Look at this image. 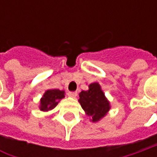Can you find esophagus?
<instances>
[{
    "label": "esophagus",
    "instance_id": "34e87169",
    "mask_svg": "<svg viewBox=\"0 0 157 157\" xmlns=\"http://www.w3.org/2000/svg\"><path fill=\"white\" fill-rule=\"evenodd\" d=\"M68 96L71 97V98H76L77 93H76V92H69V93H68Z\"/></svg>",
    "mask_w": 157,
    "mask_h": 157
}]
</instances>
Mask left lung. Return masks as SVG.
Masks as SVG:
<instances>
[{"mask_svg": "<svg viewBox=\"0 0 157 157\" xmlns=\"http://www.w3.org/2000/svg\"><path fill=\"white\" fill-rule=\"evenodd\" d=\"M87 91L79 93V100L83 110L93 122H97L107 114L111 108L110 101L105 97L98 82L88 86Z\"/></svg>", "mask_w": 157, "mask_h": 157, "instance_id": "left-lung-1", "label": "left lung"}]
</instances>
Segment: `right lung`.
Returning <instances> with one entry per match:
<instances>
[{
	"label": "right lung",
	"instance_id": "right-lung-1",
	"mask_svg": "<svg viewBox=\"0 0 157 157\" xmlns=\"http://www.w3.org/2000/svg\"><path fill=\"white\" fill-rule=\"evenodd\" d=\"M64 91L59 89H49L42 96L39 103V109L43 112H49L55 108L58 102L64 98Z\"/></svg>",
	"mask_w": 157,
	"mask_h": 157
}]
</instances>
